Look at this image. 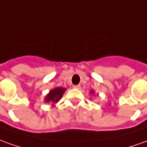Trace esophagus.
Masks as SVG:
<instances>
[{
	"label": "esophagus",
	"instance_id": "esophagus-1",
	"mask_svg": "<svg viewBox=\"0 0 147 147\" xmlns=\"http://www.w3.org/2000/svg\"><path fill=\"white\" fill-rule=\"evenodd\" d=\"M74 89L79 90L80 88H81V86H80V85H74Z\"/></svg>",
	"mask_w": 147,
	"mask_h": 147
}]
</instances>
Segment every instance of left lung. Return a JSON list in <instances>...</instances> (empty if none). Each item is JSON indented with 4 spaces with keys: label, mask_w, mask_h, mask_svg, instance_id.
Returning <instances> with one entry per match:
<instances>
[{
    "label": "left lung",
    "mask_w": 147,
    "mask_h": 147,
    "mask_svg": "<svg viewBox=\"0 0 147 147\" xmlns=\"http://www.w3.org/2000/svg\"><path fill=\"white\" fill-rule=\"evenodd\" d=\"M95 94V92L94 90H90V94H92V95H94Z\"/></svg>",
    "instance_id": "8db88e82"
}]
</instances>
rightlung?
I'll list each match as a JSON object with an SVG mask.
<instances>
[{"mask_svg":"<svg viewBox=\"0 0 147 147\" xmlns=\"http://www.w3.org/2000/svg\"><path fill=\"white\" fill-rule=\"evenodd\" d=\"M66 89L63 87H55L49 90L47 94L45 97L44 101L45 102L51 103V106L53 107L55 106L57 102L60 101V99L62 98L64 93L65 92Z\"/></svg>","mask_w":147,"mask_h":147,"instance_id":"right-lung-1","label":"right lung"}]
</instances>
